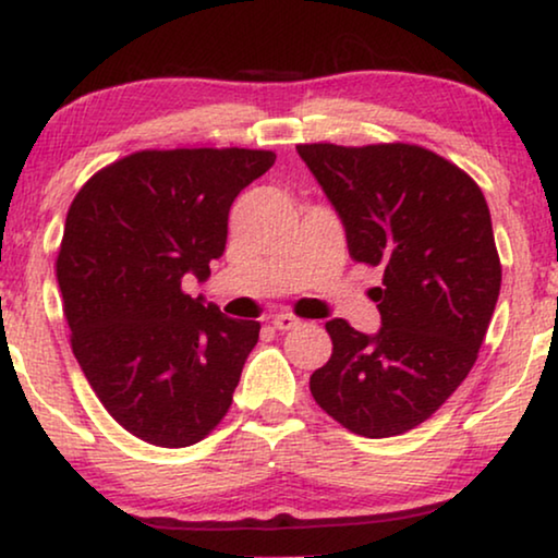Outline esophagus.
<instances>
[{"instance_id": "esophagus-1", "label": "esophagus", "mask_w": 558, "mask_h": 558, "mask_svg": "<svg viewBox=\"0 0 558 558\" xmlns=\"http://www.w3.org/2000/svg\"><path fill=\"white\" fill-rule=\"evenodd\" d=\"M271 325L277 327V330H294V327L300 325V317L287 315V312H281V315H274V317H271Z\"/></svg>"}]
</instances>
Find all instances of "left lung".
<instances>
[{"instance_id":"obj_1","label":"left lung","mask_w":558,"mask_h":558,"mask_svg":"<svg viewBox=\"0 0 558 558\" xmlns=\"http://www.w3.org/2000/svg\"><path fill=\"white\" fill-rule=\"evenodd\" d=\"M345 226L355 262L380 266V330L330 319L332 355L310 391L368 439L426 422L477 361L500 294V256L483 190L418 144H296Z\"/></svg>"}]
</instances>
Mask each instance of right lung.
<instances>
[{"label":"right lung","mask_w":558,"mask_h":558,"mask_svg":"<svg viewBox=\"0 0 558 558\" xmlns=\"http://www.w3.org/2000/svg\"><path fill=\"white\" fill-rule=\"evenodd\" d=\"M269 149H142L98 170L68 208L56 277L71 348L104 409L157 447H190L228 414L254 319L193 300L187 274L223 256L235 195Z\"/></svg>","instance_id":"add662e5"}]
</instances>
